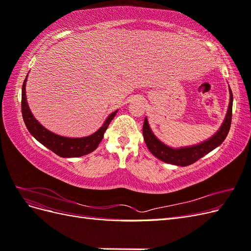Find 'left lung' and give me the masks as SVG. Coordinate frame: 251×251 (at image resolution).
I'll use <instances>...</instances> for the list:
<instances>
[{
	"mask_svg": "<svg viewBox=\"0 0 251 251\" xmlns=\"http://www.w3.org/2000/svg\"><path fill=\"white\" fill-rule=\"evenodd\" d=\"M229 94H230V100H229L228 109H227L226 116L222 126H220L218 132L212 136V137L201 143L196 144V146L187 147V148H179V149H173L168 147L166 144H164L156 137L154 133L151 130L147 117L144 118L143 127H142L143 138L151 153L158 159H160V160L163 162L179 165V166H186L189 164H193L196 161H198L200 158L208 154L212 150H215L225 140L226 136L228 134L229 128H230L231 115H232V100H233L230 88H229Z\"/></svg>",
	"mask_w": 251,
	"mask_h": 251,
	"instance_id": "8db88e82",
	"label": "left lung"
}]
</instances>
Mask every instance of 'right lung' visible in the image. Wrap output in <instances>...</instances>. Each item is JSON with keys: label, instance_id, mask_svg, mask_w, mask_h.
<instances>
[{"label": "right lung", "instance_id": "add662e5", "mask_svg": "<svg viewBox=\"0 0 251 251\" xmlns=\"http://www.w3.org/2000/svg\"><path fill=\"white\" fill-rule=\"evenodd\" d=\"M26 81L27 76L24 80L22 87V114L24 123L33 137L41 142L43 146L51 150L53 153L63 157V158H70V157H80L87 155L91 151L97 149L98 144L103 138V134L107 130L112 119L115 117L117 111L111 113L109 117L105 119L104 124L100 126V128L93 133L92 135L87 136V137L81 138H70L59 136L47 130L44 127L39 121H37L32 115L31 111L28 107L27 98H26Z\"/></svg>", "mask_w": 251, "mask_h": 251}]
</instances>
